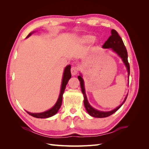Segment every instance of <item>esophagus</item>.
<instances>
[{"mask_svg": "<svg viewBox=\"0 0 149 149\" xmlns=\"http://www.w3.org/2000/svg\"><path fill=\"white\" fill-rule=\"evenodd\" d=\"M78 71V69L77 67H76V66H73V67H71V74H72V75H73V76H75L76 74H77Z\"/></svg>", "mask_w": 149, "mask_h": 149, "instance_id": "obj_1", "label": "esophagus"}]
</instances>
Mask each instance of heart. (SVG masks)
<instances>
[{
  "instance_id": "1",
  "label": "heart",
  "mask_w": 149,
  "mask_h": 149,
  "mask_svg": "<svg viewBox=\"0 0 149 149\" xmlns=\"http://www.w3.org/2000/svg\"><path fill=\"white\" fill-rule=\"evenodd\" d=\"M93 39L94 36L91 35H83L76 38V42L79 44H88L91 43Z\"/></svg>"
}]
</instances>
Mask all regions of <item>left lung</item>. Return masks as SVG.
<instances>
[{
    "instance_id": "left-lung-1",
    "label": "left lung",
    "mask_w": 149,
    "mask_h": 149,
    "mask_svg": "<svg viewBox=\"0 0 149 149\" xmlns=\"http://www.w3.org/2000/svg\"><path fill=\"white\" fill-rule=\"evenodd\" d=\"M103 48H111L112 51L114 53H116L121 59L123 60L124 64L125 65L126 69H127V73H128V81L129 78L130 74V66L128 63V56H127V49L125 48V47L123 43V40L120 38V36L119 35L118 33L114 30H111V35L107 39V41L104 43V44L102 45ZM78 78L80 81V86L81 88V91L84 96V107L86 109L88 113L94 118H106V117L109 116L114 114L118 111L119 108L123 106L124 102L125 101L127 97V94L125 97V99L124 101L122 102L121 104H120L118 107L115 108L114 109L110 111H99L96 109L93 108L91 105L89 104V103L88 101L86 94L85 88H84V79H83V76L80 73V75L78 76ZM128 86H129V81H128Z\"/></svg>"
}]
</instances>
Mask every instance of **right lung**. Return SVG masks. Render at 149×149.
<instances>
[{
	"mask_svg": "<svg viewBox=\"0 0 149 149\" xmlns=\"http://www.w3.org/2000/svg\"><path fill=\"white\" fill-rule=\"evenodd\" d=\"M35 32L34 31H32V32L30 33L27 37H26V38H29L30 36L31 35V34H33ZM71 65H67L65 68L64 70V72H63V78H62V82H61V89H60V93L59 97H58V100L56 101V102L55 103V104L54 105L51 109H48V111H46L43 112H40V113H32V112H30L26 111L27 113L31 116L34 117V118H42V119H44V118H50V117L55 115L58 111H59L60 108L62 104V98H63V94L64 93L65 89L66 88V86L68 84V82L69 79L71 78Z\"/></svg>",
	"mask_w": 149,
	"mask_h": 149,
	"instance_id": "1",
	"label": "right lung"
}]
</instances>
